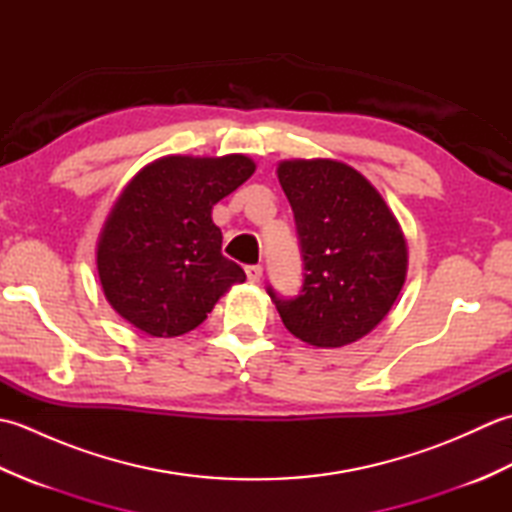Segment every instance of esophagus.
Listing matches in <instances>:
<instances>
[{"label":"esophagus","instance_id":"esophagus-1","mask_svg":"<svg viewBox=\"0 0 512 512\" xmlns=\"http://www.w3.org/2000/svg\"><path fill=\"white\" fill-rule=\"evenodd\" d=\"M262 275H264L262 266H246V277H248L250 284H259V279H262Z\"/></svg>","mask_w":512,"mask_h":512}]
</instances>
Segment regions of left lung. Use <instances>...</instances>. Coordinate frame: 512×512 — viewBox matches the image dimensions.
Instances as JSON below:
<instances>
[{"label":"left lung","mask_w":512,"mask_h":512,"mask_svg":"<svg viewBox=\"0 0 512 512\" xmlns=\"http://www.w3.org/2000/svg\"><path fill=\"white\" fill-rule=\"evenodd\" d=\"M281 189L297 222L303 286L273 299L290 334L314 347L350 345L387 317L407 279V239L361 171L332 158L281 160Z\"/></svg>","instance_id":"1"}]
</instances>
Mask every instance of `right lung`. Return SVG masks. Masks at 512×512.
Returning <instances> with one entry per match:
<instances>
[{
	"label": "right lung",
	"mask_w": 512,
	"mask_h": 512,
	"mask_svg": "<svg viewBox=\"0 0 512 512\" xmlns=\"http://www.w3.org/2000/svg\"><path fill=\"white\" fill-rule=\"evenodd\" d=\"M255 169L244 154L165 156L127 182L96 242L103 295L127 323L158 339L187 334L244 284L211 211Z\"/></svg>",
	"instance_id": "right-lung-1"
}]
</instances>
